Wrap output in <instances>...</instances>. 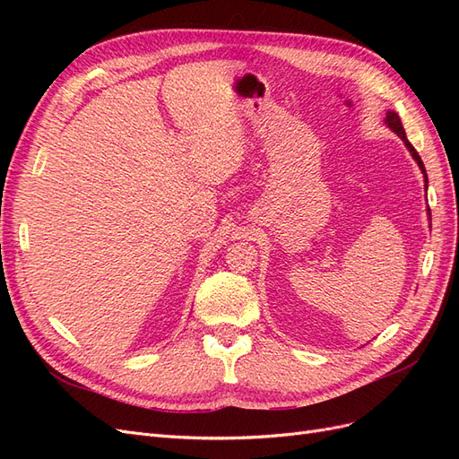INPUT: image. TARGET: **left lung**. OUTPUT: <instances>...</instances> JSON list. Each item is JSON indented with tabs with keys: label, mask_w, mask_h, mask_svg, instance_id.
Returning a JSON list of instances; mask_svg holds the SVG:
<instances>
[{
	"label": "left lung",
	"mask_w": 459,
	"mask_h": 459,
	"mask_svg": "<svg viewBox=\"0 0 459 459\" xmlns=\"http://www.w3.org/2000/svg\"><path fill=\"white\" fill-rule=\"evenodd\" d=\"M385 124L388 128H391L402 142H404V145L408 147V151L411 152V157H413V160L420 164V169H421V172H423V176H425V187H427V170H425V166H423V160H421V157H420V152L413 149V145L408 142V137H406V132H404V126H402V122H400V117L394 113V110H388L386 113V117H385ZM429 216H430V212H429Z\"/></svg>",
	"instance_id": "left-lung-1"
}]
</instances>
